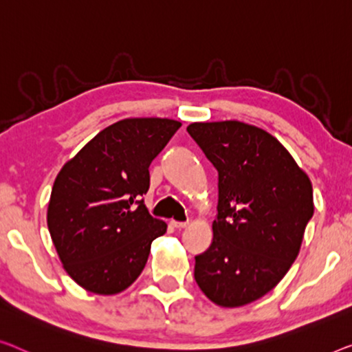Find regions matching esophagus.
Here are the masks:
<instances>
[{
    "mask_svg": "<svg viewBox=\"0 0 352 352\" xmlns=\"http://www.w3.org/2000/svg\"><path fill=\"white\" fill-rule=\"evenodd\" d=\"M170 226L175 228V229H185L188 226V223H182V221H175V219H172Z\"/></svg>",
    "mask_w": 352,
    "mask_h": 352,
    "instance_id": "obj_1",
    "label": "esophagus"
}]
</instances>
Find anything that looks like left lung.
I'll list each match as a JSON object with an SVG mask.
<instances>
[{
    "label": "left lung",
    "mask_w": 352,
    "mask_h": 352,
    "mask_svg": "<svg viewBox=\"0 0 352 352\" xmlns=\"http://www.w3.org/2000/svg\"><path fill=\"white\" fill-rule=\"evenodd\" d=\"M218 170L213 240L194 278L224 308L258 300L296 261L314 212L308 175L274 135L237 120L186 128Z\"/></svg>",
    "instance_id": "8db88e82"
}]
</instances>
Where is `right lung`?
Here are the masks:
<instances>
[{
  "label": "right lung",
  "instance_id": "1",
  "mask_svg": "<svg viewBox=\"0 0 352 352\" xmlns=\"http://www.w3.org/2000/svg\"><path fill=\"white\" fill-rule=\"evenodd\" d=\"M180 126L169 118L120 120L61 167L47 226L63 267L83 289L113 296L142 274L151 242L167 229L142 201L148 167Z\"/></svg>",
  "mask_w": 352,
  "mask_h": 352
}]
</instances>
